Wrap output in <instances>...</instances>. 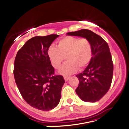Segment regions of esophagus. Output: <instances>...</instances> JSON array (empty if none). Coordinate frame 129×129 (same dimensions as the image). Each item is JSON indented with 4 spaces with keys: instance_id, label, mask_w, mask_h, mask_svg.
I'll list each match as a JSON object with an SVG mask.
<instances>
[{
    "instance_id": "esophagus-1",
    "label": "esophagus",
    "mask_w": 129,
    "mask_h": 129,
    "mask_svg": "<svg viewBox=\"0 0 129 129\" xmlns=\"http://www.w3.org/2000/svg\"><path fill=\"white\" fill-rule=\"evenodd\" d=\"M70 76H63V78H64V80H65V81L66 82H67L68 81V80L69 79H70Z\"/></svg>"
}]
</instances>
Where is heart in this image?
Returning <instances> with one entry per match:
<instances>
[{
    "mask_svg": "<svg viewBox=\"0 0 129 129\" xmlns=\"http://www.w3.org/2000/svg\"><path fill=\"white\" fill-rule=\"evenodd\" d=\"M93 49L90 41L86 38L67 36L58 42L57 47L50 46L48 55L54 68L58 69L66 57L67 62L60 68L62 74L73 73L77 69L86 67L92 58Z\"/></svg>",
    "mask_w": 129,
    "mask_h": 129,
    "instance_id": "b5f03b06",
    "label": "heart"
}]
</instances>
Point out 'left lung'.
Segmentation results:
<instances>
[{
  "instance_id": "left-lung-1",
  "label": "left lung",
  "mask_w": 129,
  "mask_h": 129,
  "mask_svg": "<svg viewBox=\"0 0 129 129\" xmlns=\"http://www.w3.org/2000/svg\"><path fill=\"white\" fill-rule=\"evenodd\" d=\"M67 35L86 38L92 44V58L85 70L76 75L79 85L76 92L84 102H97L106 94L112 80L114 65L108 43L88 29L68 32Z\"/></svg>"
}]
</instances>
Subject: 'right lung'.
I'll list each match as a JSON object with an SVG mask.
<instances>
[{"label":"right lung","mask_w":129,"mask_h":129,"mask_svg":"<svg viewBox=\"0 0 129 129\" xmlns=\"http://www.w3.org/2000/svg\"><path fill=\"white\" fill-rule=\"evenodd\" d=\"M59 35L35 37L18 51L14 66L15 83L27 103L35 109L50 111L59 103L65 80L55 74L48 50Z\"/></svg>","instance_id":"1"}]
</instances>
